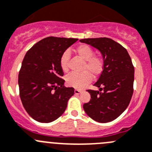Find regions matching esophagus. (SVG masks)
Masks as SVG:
<instances>
[{
  "instance_id": "34e87169",
  "label": "esophagus",
  "mask_w": 152,
  "mask_h": 152,
  "mask_svg": "<svg viewBox=\"0 0 152 152\" xmlns=\"http://www.w3.org/2000/svg\"><path fill=\"white\" fill-rule=\"evenodd\" d=\"M81 92H82V91H81V90H79V89H75L74 90L75 94H79Z\"/></svg>"
}]
</instances>
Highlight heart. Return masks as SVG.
Returning <instances> with one entry per match:
<instances>
[{"mask_svg": "<svg viewBox=\"0 0 152 152\" xmlns=\"http://www.w3.org/2000/svg\"><path fill=\"white\" fill-rule=\"evenodd\" d=\"M78 56L85 60L83 70L82 73H71L66 78L67 84L75 88H85L88 83L92 81L93 76H98L101 74L104 68V62L102 58L94 55V51L92 48L87 45H81L75 50ZM69 53L64 52L60 58V67L64 72L68 71Z\"/></svg>", "mask_w": 152, "mask_h": 152, "instance_id": "heart-1", "label": "heart"}]
</instances>
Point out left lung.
<instances>
[{"instance_id":"8db88e82","label":"left lung","mask_w":152,"mask_h":152,"mask_svg":"<svg viewBox=\"0 0 152 152\" xmlns=\"http://www.w3.org/2000/svg\"><path fill=\"white\" fill-rule=\"evenodd\" d=\"M101 53L104 68L94 86L88 90L91 99L83 104L88 117L99 123H108L125 111L133 94L134 67L129 53L121 45L108 38L81 39Z\"/></svg>"}]
</instances>
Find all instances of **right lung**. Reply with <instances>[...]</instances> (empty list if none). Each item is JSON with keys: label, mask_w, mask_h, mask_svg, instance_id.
Masks as SVG:
<instances>
[{"label": "right lung", "mask_w": 152, "mask_h": 152, "mask_svg": "<svg viewBox=\"0 0 152 152\" xmlns=\"http://www.w3.org/2000/svg\"><path fill=\"white\" fill-rule=\"evenodd\" d=\"M77 39L48 37L26 52L18 75L20 97L29 116L39 123L57 120L74 94L64 86L60 58Z\"/></svg>", "instance_id": "1"}]
</instances>
